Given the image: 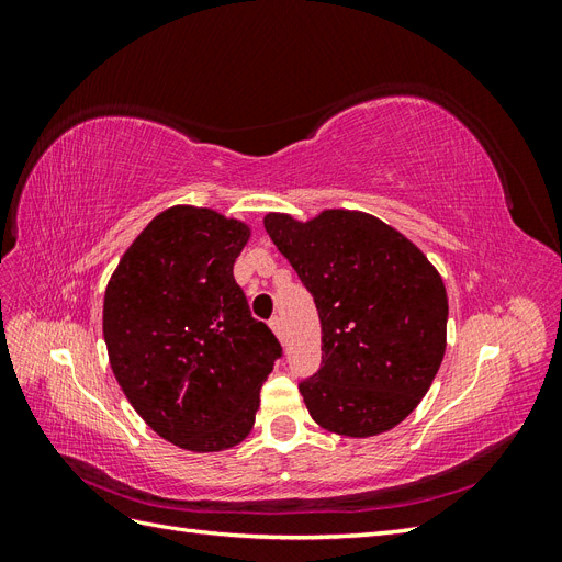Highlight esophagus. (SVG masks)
Segmentation results:
<instances>
[{
    "mask_svg": "<svg viewBox=\"0 0 562 562\" xmlns=\"http://www.w3.org/2000/svg\"><path fill=\"white\" fill-rule=\"evenodd\" d=\"M269 328L277 333V337H281V335H283V321H281L279 316H271V318H269Z\"/></svg>",
    "mask_w": 562,
    "mask_h": 562,
    "instance_id": "34e87169",
    "label": "esophagus"
}]
</instances>
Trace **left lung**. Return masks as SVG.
I'll list each match as a JSON object with an SVG mask.
<instances>
[{
	"label": "left lung",
	"instance_id": "obj_1",
	"mask_svg": "<svg viewBox=\"0 0 562 562\" xmlns=\"http://www.w3.org/2000/svg\"><path fill=\"white\" fill-rule=\"evenodd\" d=\"M265 229L312 293L321 368L300 382L318 427L349 438L394 429L427 394L446 353L448 295L424 252L382 220L269 213Z\"/></svg>",
	"mask_w": 562,
	"mask_h": 562
}]
</instances>
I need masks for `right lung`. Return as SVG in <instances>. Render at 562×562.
Returning <instances> with one entry per match:
<instances>
[{
    "label": "right lung",
    "instance_id": "1",
    "mask_svg": "<svg viewBox=\"0 0 562 562\" xmlns=\"http://www.w3.org/2000/svg\"><path fill=\"white\" fill-rule=\"evenodd\" d=\"M248 225L211 209L159 213L119 260L103 304L114 378L149 429L192 452L250 434L281 356L234 281Z\"/></svg>",
    "mask_w": 562,
    "mask_h": 562
}]
</instances>
